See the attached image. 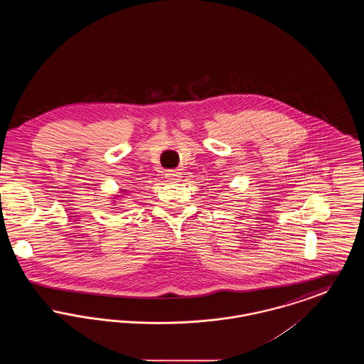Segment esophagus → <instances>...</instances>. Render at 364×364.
I'll use <instances>...</instances> for the list:
<instances>
[{
	"label": "esophagus",
	"mask_w": 364,
	"mask_h": 364,
	"mask_svg": "<svg viewBox=\"0 0 364 364\" xmlns=\"http://www.w3.org/2000/svg\"><path fill=\"white\" fill-rule=\"evenodd\" d=\"M166 178L168 180H171V181H173V183H177L178 180H180V177H181V172L178 171V169H172V171H166Z\"/></svg>",
	"instance_id": "esophagus-1"
}]
</instances>
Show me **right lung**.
Wrapping results in <instances>:
<instances>
[{"label":"right lung","mask_w":364,"mask_h":364,"mask_svg":"<svg viewBox=\"0 0 364 364\" xmlns=\"http://www.w3.org/2000/svg\"><path fill=\"white\" fill-rule=\"evenodd\" d=\"M127 193H128V190H122L117 195H113V198H110V199H112V203H117L122 198H125Z\"/></svg>","instance_id":"add662e5"}]
</instances>
